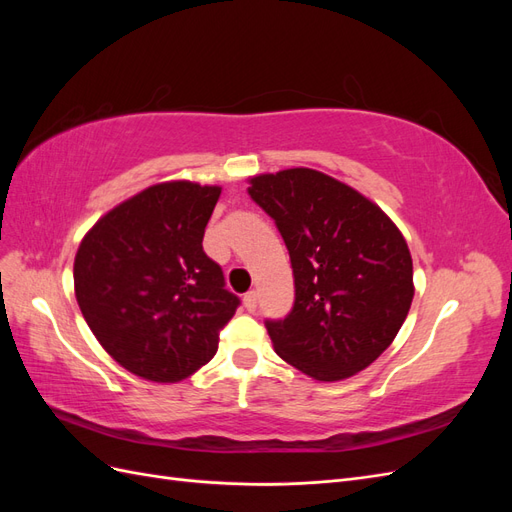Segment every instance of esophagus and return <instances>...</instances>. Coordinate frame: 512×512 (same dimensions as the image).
Here are the masks:
<instances>
[{
    "label": "esophagus",
    "mask_w": 512,
    "mask_h": 512,
    "mask_svg": "<svg viewBox=\"0 0 512 512\" xmlns=\"http://www.w3.org/2000/svg\"><path fill=\"white\" fill-rule=\"evenodd\" d=\"M243 305H245L247 312H254V309L258 307V294H256V290L245 292V297H243Z\"/></svg>",
    "instance_id": "esophagus-1"
}]
</instances>
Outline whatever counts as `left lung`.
I'll return each mask as SVG.
<instances>
[{
	"label": "left lung",
	"instance_id": "left-lung-1",
	"mask_svg": "<svg viewBox=\"0 0 512 512\" xmlns=\"http://www.w3.org/2000/svg\"><path fill=\"white\" fill-rule=\"evenodd\" d=\"M247 194L288 247L294 303L265 320L275 352L322 382L374 363L404 324L412 256L386 213L350 185L312 168L250 179Z\"/></svg>",
	"mask_w": 512,
	"mask_h": 512
}]
</instances>
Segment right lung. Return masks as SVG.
Segmentation results:
<instances>
[{
  "instance_id": "obj_1",
  "label": "right lung",
  "mask_w": 512,
  "mask_h": 512,
  "mask_svg": "<svg viewBox=\"0 0 512 512\" xmlns=\"http://www.w3.org/2000/svg\"><path fill=\"white\" fill-rule=\"evenodd\" d=\"M222 188L158 183L91 228L74 258L76 301L102 348L132 374L179 382L218 352L239 297L203 250Z\"/></svg>"
}]
</instances>
